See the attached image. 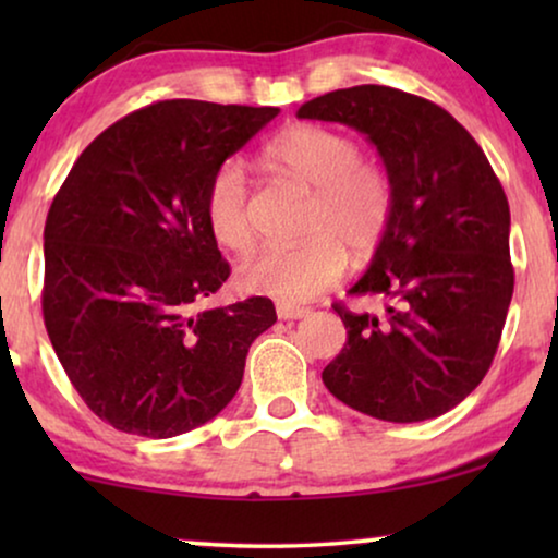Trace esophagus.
Segmentation results:
<instances>
[{
  "label": "esophagus",
  "mask_w": 558,
  "mask_h": 558,
  "mask_svg": "<svg viewBox=\"0 0 558 558\" xmlns=\"http://www.w3.org/2000/svg\"><path fill=\"white\" fill-rule=\"evenodd\" d=\"M307 307H300V304H287V302H279L277 304V315L279 319H300L307 315Z\"/></svg>",
  "instance_id": "1"
}]
</instances>
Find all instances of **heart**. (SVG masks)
Segmentation results:
<instances>
[{"instance_id":"1","label":"heart","mask_w":558,"mask_h":558,"mask_svg":"<svg viewBox=\"0 0 558 558\" xmlns=\"http://www.w3.org/2000/svg\"><path fill=\"white\" fill-rule=\"evenodd\" d=\"M266 162L315 190L304 226L310 239L256 251L239 266V284L287 304L312 300L345 274V247L363 256L378 246L393 208L391 180L384 167L361 159L353 136L319 124L284 129L266 147ZM205 220L220 246L246 251L254 243L248 178L233 159L213 172Z\"/></svg>"}]
</instances>
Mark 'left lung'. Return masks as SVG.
<instances>
[{"mask_svg":"<svg viewBox=\"0 0 558 558\" xmlns=\"http://www.w3.org/2000/svg\"><path fill=\"white\" fill-rule=\"evenodd\" d=\"M296 117L368 136L393 190L376 256L350 289L391 304L384 317L332 304L348 340L323 371L327 391L384 422L447 414L490 371L513 296L500 180L452 113L399 88H340Z\"/></svg>","mask_w":558,"mask_h":558,"instance_id":"8db88e82","label":"left lung"}]
</instances>
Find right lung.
Segmentation results:
<instances>
[{
  "label": "right lung",
  "mask_w": 558,
  "mask_h": 558,
  "mask_svg": "<svg viewBox=\"0 0 558 558\" xmlns=\"http://www.w3.org/2000/svg\"><path fill=\"white\" fill-rule=\"evenodd\" d=\"M279 109L172 98L96 136L45 220L43 317L68 378L113 429L167 439L239 391L266 296L203 307L231 266L205 220L213 172Z\"/></svg>",
  "instance_id": "1"
}]
</instances>
